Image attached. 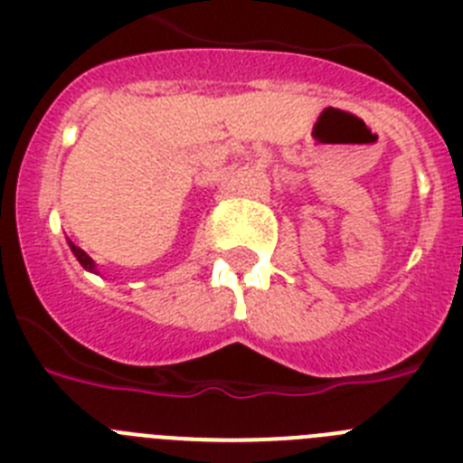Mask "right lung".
I'll use <instances>...</instances> for the list:
<instances>
[{"label": "right lung", "instance_id": "add662e5", "mask_svg": "<svg viewBox=\"0 0 463 463\" xmlns=\"http://www.w3.org/2000/svg\"><path fill=\"white\" fill-rule=\"evenodd\" d=\"M69 248H71L73 257H76V260L80 261V267H83L85 271H90V273H97V264H94V261H92V257H90L88 252H85V250H80L79 245H73L71 241H69Z\"/></svg>", "mask_w": 463, "mask_h": 463}]
</instances>
